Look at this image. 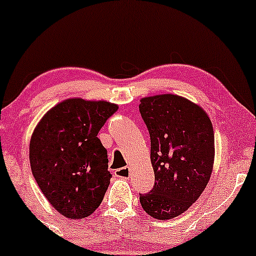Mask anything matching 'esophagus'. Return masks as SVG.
Segmentation results:
<instances>
[{"label": "esophagus", "instance_id": "esophagus-1", "mask_svg": "<svg viewBox=\"0 0 256 256\" xmlns=\"http://www.w3.org/2000/svg\"><path fill=\"white\" fill-rule=\"evenodd\" d=\"M114 175L120 178H129V176H130V168H118V170L114 171Z\"/></svg>", "mask_w": 256, "mask_h": 256}]
</instances>
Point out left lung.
Returning <instances> with one entry per match:
<instances>
[{
  "instance_id": "1",
  "label": "left lung",
  "mask_w": 256,
  "mask_h": 256,
  "mask_svg": "<svg viewBox=\"0 0 256 256\" xmlns=\"http://www.w3.org/2000/svg\"><path fill=\"white\" fill-rule=\"evenodd\" d=\"M139 112L150 136L155 184L139 194L143 210L156 220H171L197 201L210 181L214 133L207 113L176 94L140 101Z\"/></svg>"
}]
</instances>
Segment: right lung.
I'll list each match as a JSON object with an SVG mask.
<instances>
[{"mask_svg":"<svg viewBox=\"0 0 256 256\" xmlns=\"http://www.w3.org/2000/svg\"><path fill=\"white\" fill-rule=\"evenodd\" d=\"M117 110L106 101L70 98L52 107L34 129L32 172L46 200L65 217H88L104 200L112 175L97 134Z\"/></svg>","mask_w":256,"mask_h":256,"instance_id":"1","label":"right lung"}]
</instances>
